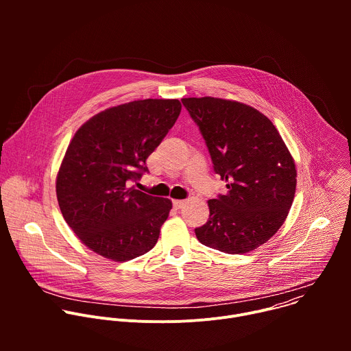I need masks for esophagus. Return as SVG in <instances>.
I'll return each instance as SVG.
<instances>
[{
    "instance_id": "obj_1",
    "label": "esophagus",
    "mask_w": 351,
    "mask_h": 351,
    "mask_svg": "<svg viewBox=\"0 0 351 351\" xmlns=\"http://www.w3.org/2000/svg\"><path fill=\"white\" fill-rule=\"evenodd\" d=\"M184 204H186L184 199H173V207H175L176 210L183 208V207H184Z\"/></svg>"
}]
</instances>
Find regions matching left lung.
<instances>
[{
    "label": "left lung",
    "mask_w": 351,
    "mask_h": 351,
    "mask_svg": "<svg viewBox=\"0 0 351 351\" xmlns=\"http://www.w3.org/2000/svg\"><path fill=\"white\" fill-rule=\"evenodd\" d=\"M202 132L226 194L208 202L210 218L195 228L198 241L226 254L267 243L283 225L295 193V165L274 123L230 99L182 98Z\"/></svg>",
    "instance_id": "left-lung-1"
}]
</instances>
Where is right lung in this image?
I'll return each mask as SVG.
<instances>
[{"label": "right lung", "mask_w": 351, "mask_h": 351, "mask_svg": "<svg viewBox=\"0 0 351 351\" xmlns=\"http://www.w3.org/2000/svg\"><path fill=\"white\" fill-rule=\"evenodd\" d=\"M179 99H137L94 115L75 133L57 176L64 219L94 253L129 261L152 250L171 199L134 187L175 125Z\"/></svg>", "instance_id": "add662e5"}]
</instances>
